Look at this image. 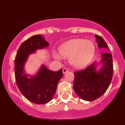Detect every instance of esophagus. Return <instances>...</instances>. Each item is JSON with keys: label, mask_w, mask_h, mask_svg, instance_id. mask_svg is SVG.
Masks as SVG:
<instances>
[{"label": "esophagus", "mask_w": 125, "mask_h": 125, "mask_svg": "<svg viewBox=\"0 0 125 125\" xmlns=\"http://www.w3.org/2000/svg\"><path fill=\"white\" fill-rule=\"evenodd\" d=\"M68 71H69V70H68V69H66V68H64V69H62V73H63V74H66V73H68Z\"/></svg>", "instance_id": "esophagus-1"}]
</instances>
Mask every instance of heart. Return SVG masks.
Here are the masks:
<instances>
[{
    "label": "heart",
    "instance_id": "obj_1",
    "mask_svg": "<svg viewBox=\"0 0 125 125\" xmlns=\"http://www.w3.org/2000/svg\"><path fill=\"white\" fill-rule=\"evenodd\" d=\"M59 52L63 57H69V62L77 68H83L90 62L95 53V47L91 41L83 39H73L66 41L59 47ZM55 59H59L57 53Z\"/></svg>",
    "mask_w": 125,
    "mask_h": 125
}]
</instances>
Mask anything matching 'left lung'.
<instances>
[{"mask_svg": "<svg viewBox=\"0 0 125 125\" xmlns=\"http://www.w3.org/2000/svg\"><path fill=\"white\" fill-rule=\"evenodd\" d=\"M99 48L109 49L103 39L95 35ZM113 74L112 56L104 53L100 61L74 73L73 88L77 95L84 101H92L103 94L111 83Z\"/></svg>", "mask_w": 125, "mask_h": 125, "instance_id": "1", "label": "left lung"}]
</instances>
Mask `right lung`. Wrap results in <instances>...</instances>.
Masks as SVG:
<instances>
[{"label": "right lung", "mask_w": 125, "mask_h": 125, "mask_svg": "<svg viewBox=\"0 0 125 125\" xmlns=\"http://www.w3.org/2000/svg\"><path fill=\"white\" fill-rule=\"evenodd\" d=\"M42 35H35L25 41L20 46L15 58V76L17 87L29 101L37 104H45L52 99L57 85L62 77V69L57 71L48 70L42 64L35 74H29L25 71V65L30 55L37 50L49 46Z\"/></svg>", "instance_id": "obj_1"}]
</instances>
